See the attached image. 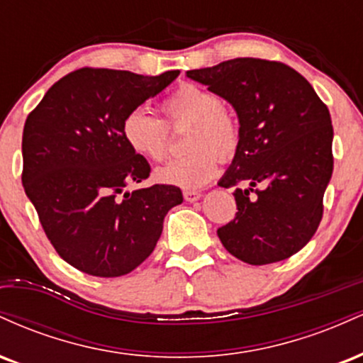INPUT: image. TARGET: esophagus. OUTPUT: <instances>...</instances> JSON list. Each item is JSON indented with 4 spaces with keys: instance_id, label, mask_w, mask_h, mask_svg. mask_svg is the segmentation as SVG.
Listing matches in <instances>:
<instances>
[{
    "instance_id": "esophagus-1",
    "label": "esophagus",
    "mask_w": 363,
    "mask_h": 363,
    "mask_svg": "<svg viewBox=\"0 0 363 363\" xmlns=\"http://www.w3.org/2000/svg\"><path fill=\"white\" fill-rule=\"evenodd\" d=\"M199 198H201V193H198V191H193V189H186L184 191V199H186V201L193 203V201H198Z\"/></svg>"
}]
</instances>
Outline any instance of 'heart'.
<instances>
[{
	"mask_svg": "<svg viewBox=\"0 0 363 363\" xmlns=\"http://www.w3.org/2000/svg\"><path fill=\"white\" fill-rule=\"evenodd\" d=\"M165 123L147 109H133L123 121V138L136 155L162 162L169 150V128L189 126L186 155L172 158L157 170L158 181L179 187H201L218 172V157H234L240 143L237 116L213 90L182 83L160 104Z\"/></svg>",
	"mask_w": 363,
	"mask_h": 363,
	"instance_id": "obj_1",
	"label": "heart"
}]
</instances>
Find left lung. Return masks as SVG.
I'll return each instance as SVG.
<instances>
[{
	"label": "left lung",
	"instance_id": "left-lung-1",
	"mask_svg": "<svg viewBox=\"0 0 363 363\" xmlns=\"http://www.w3.org/2000/svg\"><path fill=\"white\" fill-rule=\"evenodd\" d=\"M186 74L230 102L240 124L239 148L218 182L237 187L239 210L216 230L223 247L254 266L294 256L318 230L333 174L326 104L278 61L235 57Z\"/></svg>",
	"mask_w": 363,
	"mask_h": 363
}]
</instances>
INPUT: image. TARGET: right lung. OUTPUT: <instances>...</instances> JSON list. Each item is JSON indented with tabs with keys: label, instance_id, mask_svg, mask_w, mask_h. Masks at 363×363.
I'll return each instance as SVG.
<instances>
[{
	"label": "right lung",
	"instance_id": "add662e5",
	"mask_svg": "<svg viewBox=\"0 0 363 363\" xmlns=\"http://www.w3.org/2000/svg\"><path fill=\"white\" fill-rule=\"evenodd\" d=\"M179 77L82 68L62 77L25 121L22 182L45 235L73 268L114 278L155 249L164 218L182 203L176 186L119 193L150 176L147 158L123 138L128 112Z\"/></svg>",
	"mask_w": 363,
	"mask_h": 363
}]
</instances>
